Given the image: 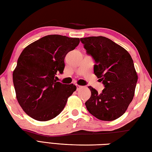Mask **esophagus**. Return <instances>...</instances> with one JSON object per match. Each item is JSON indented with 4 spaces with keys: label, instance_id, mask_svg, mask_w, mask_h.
<instances>
[{
    "label": "esophagus",
    "instance_id": "1",
    "mask_svg": "<svg viewBox=\"0 0 152 152\" xmlns=\"http://www.w3.org/2000/svg\"><path fill=\"white\" fill-rule=\"evenodd\" d=\"M76 87H77V91H78V90H80V88H82V87H83V86H80V85H78V84H77V85H76Z\"/></svg>",
    "mask_w": 152,
    "mask_h": 152
}]
</instances>
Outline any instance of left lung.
<instances>
[{
    "instance_id": "left-lung-1",
    "label": "left lung",
    "mask_w": 152,
    "mask_h": 152,
    "mask_svg": "<svg viewBox=\"0 0 152 152\" xmlns=\"http://www.w3.org/2000/svg\"><path fill=\"white\" fill-rule=\"evenodd\" d=\"M86 52L96 64L94 73L105 88L101 93L88 86L91 98L85 102L88 112L102 121H113L124 114L134 96L137 74L128 51L102 36L81 38Z\"/></svg>"
}]
</instances>
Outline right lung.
<instances>
[{
    "label": "right lung",
    "mask_w": 152,
    "mask_h": 152,
    "mask_svg": "<svg viewBox=\"0 0 152 152\" xmlns=\"http://www.w3.org/2000/svg\"><path fill=\"white\" fill-rule=\"evenodd\" d=\"M79 43V38L49 35L23 50L12 80L17 101L29 117L47 121L62 111L76 86L57 82L55 76L63 73L64 58Z\"/></svg>",
    "instance_id": "obj_1"
}]
</instances>
